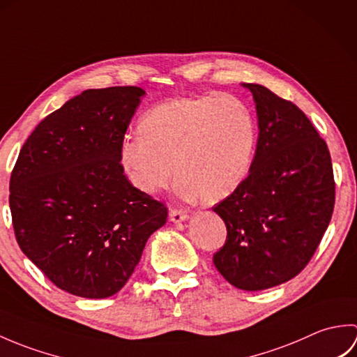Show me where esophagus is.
Segmentation results:
<instances>
[{
  "label": "esophagus",
  "instance_id": "34e87169",
  "mask_svg": "<svg viewBox=\"0 0 357 357\" xmlns=\"http://www.w3.org/2000/svg\"><path fill=\"white\" fill-rule=\"evenodd\" d=\"M169 218H170V221H172V222L178 224V222H184V221H187V219H188V215L185 213V211H183V210H170Z\"/></svg>",
  "mask_w": 357,
  "mask_h": 357
}]
</instances>
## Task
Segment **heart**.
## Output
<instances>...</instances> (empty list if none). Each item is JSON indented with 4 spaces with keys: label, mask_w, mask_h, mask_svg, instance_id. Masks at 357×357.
Returning <instances> with one entry per match:
<instances>
[{
    "label": "heart",
    "mask_w": 357,
    "mask_h": 357,
    "mask_svg": "<svg viewBox=\"0 0 357 357\" xmlns=\"http://www.w3.org/2000/svg\"><path fill=\"white\" fill-rule=\"evenodd\" d=\"M141 133L119 144V162L135 188L155 195L170 183L187 199L215 204L244 183L253 162L256 124L233 95L173 98L144 113Z\"/></svg>",
    "instance_id": "obj_1"
}]
</instances>
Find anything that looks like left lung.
Here are the masks:
<instances>
[{
    "label": "left lung",
    "mask_w": 357,
    "mask_h": 357,
    "mask_svg": "<svg viewBox=\"0 0 357 357\" xmlns=\"http://www.w3.org/2000/svg\"><path fill=\"white\" fill-rule=\"evenodd\" d=\"M242 86L253 95L259 136L248 176L213 207L227 227L213 262L231 285L259 291L312 259L335 208V179L327 144L305 113L267 87Z\"/></svg>",
    "instance_id": "8db88e82"
}]
</instances>
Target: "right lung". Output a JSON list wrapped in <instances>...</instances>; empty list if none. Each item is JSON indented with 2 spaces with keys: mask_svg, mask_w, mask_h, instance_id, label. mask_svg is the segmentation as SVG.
I'll return each mask as SVG.
<instances>
[{
  "mask_svg": "<svg viewBox=\"0 0 357 357\" xmlns=\"http://www.w3.org/2000/svg\"><path fill=\"white\" fill-rule=\"evenodd\" d=\"M146 92L89 89L36 126L10 176L18 245L61 290L118 293L167 207L128 183L119 144Z\"/></svg>",
  "mask_w": 357,
  "mask_h": 357,
  "instance_id": "right-lung-1",
  "label": "right lung"
}]
</instances>
